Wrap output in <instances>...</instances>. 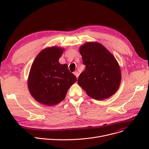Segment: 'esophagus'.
Segmentation results:
<instances>
[{
  "label": "esophagus",
  "instance_id": "34e87169",
  "mask_svg": "<svg viewBox=\"0 0 149 149\" xmlns=\"http://www.w3.org/2000/svg\"><path fill=\"white\" fill-rule=\"evenodd\" d=\"M74 74L76 76L77 78H78V76H79V74H78V72L77 71H75V72H74Z\"/></svg>",
  "mask_w": 149,
  "mask_h": 149
}]
</instances>
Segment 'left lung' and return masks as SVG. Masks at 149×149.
I'll return each mask as SVG.
<instances>
[{"instance_id": "8db88e82", "label": "left lung", "mask_w": 149, "mask_h": 149, "mask_svg": "<svg viewBox=\"0 0 149 149\" xmlns=\"http://www.w3.org/2000/svg\"><path fill=\"white\" fill-rule=\"evenodd\" d=\"M86 69L78 79L79 86L94 99L102 100L118 90L121 70L113 55L97 42H88L79 47Z\"/></svg>"}]
</instances>
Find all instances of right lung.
I'll list each match as a JSON object with an SVG mask.
<instances>
[{
  "mask_svg": "<svg viewBox=\"0 0 149 149\" xmlns=\"http://www.w3.org/2000/svg\"><path fill=\"white\" fill-rule=\"evenodd\" d=\"M63 51V48L55 46L46 48L38 54L32 64L28 87L31 95L42 104L51 106L61 102L77 81L67 64L59 62Z\"/></svg>",
  "mask_w": 149,
  "mask_h": 149,
  "instance_id": "1",
  "label": "right lung"
}]
</instances>
